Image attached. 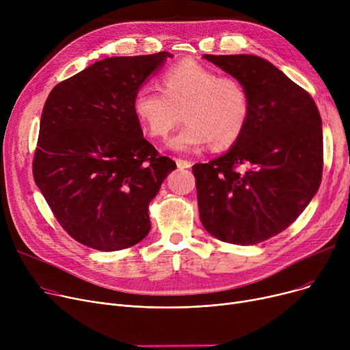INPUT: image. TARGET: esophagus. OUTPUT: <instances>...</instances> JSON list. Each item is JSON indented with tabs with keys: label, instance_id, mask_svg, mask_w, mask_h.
I'll list each match as a JSON object with an SVG mask.
<instances>
[{
	"label": "esophagus",
	"instance_id": "1",
	"mask_svg": "<svg viewBox=\"0 0 350 350\" xmlns=\"http://www.w3.org/2000/svg\"><path fill=\"white\" fill-rule=\"evenodd\" d=\"M176 164H177V167H178L180 170H185V169H190V167H191V161L183 160V159H177V160H176Z\"/></svg>",
	"mask_w": 350,
	"mask_h": 350
}]
</instances>
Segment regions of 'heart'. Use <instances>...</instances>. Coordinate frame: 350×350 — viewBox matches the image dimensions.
Segmentation results:
<instances>
[{"label": "heart", "mask_w": 350, "mask_h": 350, "mask_svg": "<svg viewBox=\"0 0 350 350\" xmlns=\"http://www.w3.org/2000/svg\"><path fill=\"white\" fill-rule=\"evenodd\" d=\"M161 90L139 86L132 110L144 133L164 139L183 112L187 122L169 142L176 152H191L210 142L227 147L240 139L251 115V95L235 77L218 73L194 61H185L160 77Z\"/></svg>", "instance_id": "obj_1"}]
</instances>
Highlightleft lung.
I'll return each mask as SVG.
<instances>
[{"mask_svg":"<svg viewBox=\"0 0 350 350\" xmlns=\"http://www.w3.org/2000/svg\"><path fill=\"white\" fill-rule=\"evenodd\" d=\"M251 95L245 131L231 149L193 165L200 219L218 240L262 243L289 227L321 186L322 120L306 90L255 55H204ZM240 165L249 169L241 174Z\"/></svg>","mask_w":350,"mask_h":350,"instance_id":"obj_1","label":"left lung"}]
</instances>
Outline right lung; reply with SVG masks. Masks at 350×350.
Listing matches in <instances>:
<instances>
[{
  "label": "right lung",
  "instance_id": "1",
  "mask_svg": "<svg viewBox=\"0 0 350 350\" xmlns=\"http://www.w3.org/2000/svg\"><path fill=\"white\" fill-rule=\"evenodd\" d=\"M172 57L98 61L45 102L33 180L62 228L86 247L119 251L150 231L149 204L176 163L143 137L132 99Z\"/></svg>",
  "mask_w": 350,
  "mask_h": 350
}]
</instances>
